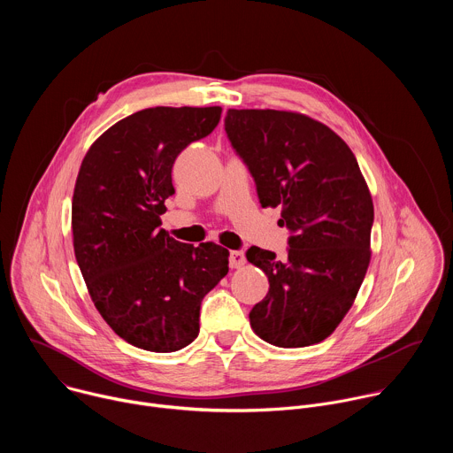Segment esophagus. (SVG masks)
I'll return each mask as SVG.
<instances>
[{
	"label": "esophagus",
	"mask_w": 453,
	"mask_h": 453,
	"mask_svg": "<svg viewBox=\"0 0 453 453\" xmlns=\"http://www.w3.org/2000/svg\"><path fill=\"white\" fill-rule=\"evenodd\" d=\"M229 265L231 269H240L245 265V254L242 250H233L229 254Z\"/></svg>",
	"instance_id": "esophagus-1"
}]
</instances>
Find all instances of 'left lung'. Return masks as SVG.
Instances as JSON below:
<instances>
[{
	"mask_svg": "<svg viewBox=\"0 0 453 453\" xmlns=\"http://www.w3.org/2000/svg\"><path fill=\"white\" fill-rule=\"evenodd\" d=\"M226 133L254 177L264 208H281L288 257L252 245L247 260L269 278L250 328L278 348L330 337L349 311L371 262L372 199L355 154L306 114L229 109Z\"/></svg>",
	"mask_w": 453,
	"mask_h": 453,
	"instance_id": "8db88e82",
	"label": "left lung"
}]
</instances>
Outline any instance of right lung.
Instances as JSON below:
<instances>
[{"instance_id":"add662e5","label":"right lung","mask_w":453,"mask_h":453,"mask_svg":"<svg viewBox=\"0 0 453 453\" xmlns=\"http://www.w3.org/2000/svg\"><path fill=\"white\" fill-rule=\"evenodd\" d=\"M222 107H150L109 127L82 159L72 203L77 264L112 332L154 353L199 335L204 296L229 271V250L193 247L161 226L172 166L219 125Z\"/></svg>"}]
</instances>
